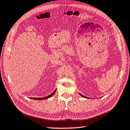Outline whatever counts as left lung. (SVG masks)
I'll list each match as a JSON object with an SVG mask.
<instances>
[{"mask_svg":"<svg viewBox=\"0 0 130 130\" xmlns=\"http://www.w3.org/2000/svg\"><path fill=\"white\" fill-rule=\"evenodd\" d=\"M81 95V96H82V97H84V98H87V97H85V96H84V95H83L82 94H79Z\"/></svg>","mask_w":130,"mask_h":130,"instance_id":"1","label":"left lung"}]
</instances>
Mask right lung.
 I'll use <instances>...</instances> for the list:
<instances>
[{"mask_svg": "<svg viewBox=\"0 0 130 130\" xmlns=\"http://www.w3.org/2000/svg\"><path fill=\"white\" fill-rule=\"evenodd\" d=\"M56 91V89H55V90L54 92H53L52 93H51V94L49 95H48V96H46V97H42V98H30L33 99H35V100H43V99H48V98H51V97H52V96L55 93Z\"/></svg>", "mask_w": 130, "mask_h": 130, "instance_id": "1", "label": "right lung"}]
</instances>
